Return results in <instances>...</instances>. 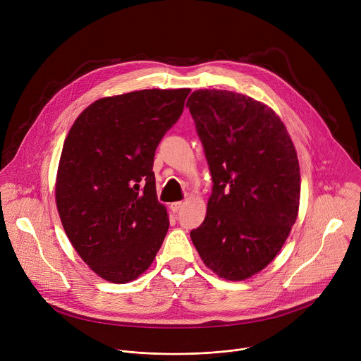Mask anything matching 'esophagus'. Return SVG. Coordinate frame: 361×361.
<instances>
[{
    "label": "esophagus",
    "mask_w": 361,
    "mask_h": 361,
    "mask_svg": "<svg viewBox=\"0 0 361 361\" xmlns=\"http://www.w3.org/2000/svg\"><path fill=\"white\" fill-rule=\"evenodd\" d=\"M183 202L181 201H177V202H171V205H170V209H171V212L173 213H178L181 209H183Z\"/></svg>",
    "instance_id": "1"
}]
</instances>
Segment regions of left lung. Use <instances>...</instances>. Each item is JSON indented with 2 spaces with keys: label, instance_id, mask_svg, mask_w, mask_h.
<instances>
[{
  "label": "left lung",
  "instance_id": "obj_1",
  "mask_svg": "<svg viewBox=\"0 0 361 361\" xmlns=\"http://www.w3.org/2000/svg\"><path fill=\"white\" fill-rule=\"evenodd\" d=\"M213 191L190 237L221 279L240 281L269 266L295 223L300 167L280 117L266 104L226 90H197L188 101Z\"/></svg>",
  "mask_w": 361,
  "mask_h": 361
}]
</instances>
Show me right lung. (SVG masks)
Listing matches in <instances>:
<instances>
[{
    "label": "right lung",
    "mask_w": 361,
    "mask_h": 361,
    "mask_svg": "<svg viewBox=\"0 0 361 361\" xmlns=\"http://www.w3.org/2000/svg\"><path fill=\"white\" fill-rule=\"evenodd\" d=\"M190 88L99 98L74 121L63 147L56 201L84 263L124 284L156 259L169 230L157 200L154 154L178 121Z\"/></svg>",
    "instance_id": "1"
}]
</instances>
